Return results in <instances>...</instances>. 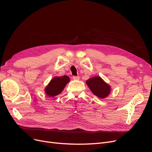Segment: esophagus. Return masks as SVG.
I'll return each mask as SVG.
<instances>
[{
	"label": "esophagus",
	"instance_id": "esophagus-1",
	"mask_svg": "<svg viewBox=\"0 0 152 152\" xmlns=\"http://www.w3.org/2000/svg\"><path fill=\"white\" fill-rule=\"evenodd\" d=\"M80 79V77L79 76H73V79L75 80H79Z\"/></svg>",
	"mask_w": 152,
	"mask_h": 152
}]
</instances>
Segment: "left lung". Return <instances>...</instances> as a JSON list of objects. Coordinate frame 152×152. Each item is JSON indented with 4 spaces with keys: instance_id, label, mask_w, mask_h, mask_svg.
<instances>
[{
    "instance_id": "obj_1",
    "label": "left lung",
    "mask_w": 152,
    "mask_h": 152,
    "mask_svg": "<svg viewBox=\"0 0 152 152\" xmlns=\"http://www.w3.org/2000/svg\"><path fill=\"white\" fill-rule=\"evenodd\" d=\"M86 84L92 93L99 98L107 97L111 91V87L99 76L90 78L86 80Z\"/></svg>"
}]
</instances>
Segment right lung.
<instances>
[{"label":"right lung","mask_w":152,"mask_h":152,"mask_svg":"<svg viewBox=\"0 0 152 152\" xmlns=\"http://www.w3.org/2000/svg\"><path fill=\"white\" fill-rule=\"evenodd\" d=\"M69 81L70 78L66 75L54 77L45 88V94L49 96V97L57 96L61 93Z\"/></svg>","instance_id":"1"}]
</instances>
